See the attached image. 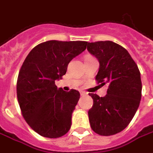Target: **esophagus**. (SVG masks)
<instances>
[{
    "label": "esophagus",
    "instance_id": "34e87169",
    "mask_svg": "<svg viewBox=\"0 0 153 153\" xmlns=\"http://www.w3.org/2000/svg\"><path fill=\"white\" fill-rule=\"evenodd\" d=\"M80 94H81V96H83V95H86L87 93H85L84 91H81V92H80Z\"/></svg>",
    "mask_w": 153,
    "mask_h": 153
}]
</instances>
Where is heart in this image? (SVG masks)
Masks as SVG:
<instances>
[{"instance_id": "b5f03b06", "label": "heart", "mask_w": 153, "mask_h": 153, "mask_svg": "<svg viewBox=\"0 0 153 153\" xmlns=\"http://www.w3.org/2000/svg\"><path fill=\"white\" fill-rule=\"evenodd\" d=\"M88 57H91V56H88ZM88 57H87V58H88Z\"/></svg>"}]
</instances>
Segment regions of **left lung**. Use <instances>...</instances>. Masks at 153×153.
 Returning <instances> with one entry per match:
<instances>
[{
    "instance_id": "obj_1",
    "label": "left lung",
    "mask_w": 153,
    "mask_h": 153,
    "mask_svg": "<svg viewBox=\"0 0 153 153\" xmlns=\"http://www.w3.org/2000/svg\"><path fill=\"white\" fill-rule=\"evenodd\" d=\"M87 49L99 61L97 83L108 85L105 97L89 93L93 99L88 111L91 128L102 136L115 134L128 126L139 106L140 72L128 51L111 41L88 42Z\"/></svg>"
}]
</instances>
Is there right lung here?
I'll list each match as a JSON object with an SVG mask.
<instances>
[{"label":"right lung","instance_id":"1","mask_svg":"<svg viewBox=\"0 0 153 153\" xmlns=\"http://www.w3.org/2000/svg\"><path fill=\"white\" fill-rule=\"evenodd\" d=\"M88 42L51 40L38 44L25 58L17 80V97L22 115L38 134L60 138L70 130L79 91L57 88L74 57L86 49Z\"/></svg>","mask_w":153,"mask_h":153}]
</instances>
